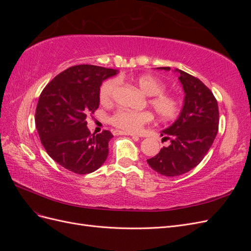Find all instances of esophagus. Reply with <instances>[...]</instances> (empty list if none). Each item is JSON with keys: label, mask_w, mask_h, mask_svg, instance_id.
I'll list each match as a JSON object with an SVG mask.
<instances>
[{"label": "esophagus", "mask_w": 251, "mask_h": 251, "mask_svg": "<svg viewBox=\"0 0 251 251\" xmlns=\"http://www.w3.org/2000/svg\"><path fill=\"white\" fill-rule=\"evenodd\" d=\"M114 135H127V136H133V137H135V136H136V135H134L132 133L124 132V131H114Z\"/></svg>", "instance_id": "esophagus-1"}]
</instances>
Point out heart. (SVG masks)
Returning <instances> with one entry per match:
<instances>
[{"label":"heart","instance_id":"b5f03b06","mask_svg":"<svg viewBox=\"0 0 251 251\" xmlns=\"http://www.w3.org/2000/svg\"><path fill=\"white\" fill-rule=\"evenodd\" d=\"M135 83L143 93L150 95L149 104L161 119L169 120L178 115L179 101L176 97L165 92L166 85L161 78L151 74H143L135 79ZM117 87V79L105 80L100 89V101L102 104H110L115 96ZM151 120L153 114L149 111L134 112L119 109L110 117V124L125 132L136 133Z\"/></svg>","mask_w":251,"mask_h":251}]
</instances>
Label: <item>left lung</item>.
I'll use <instances>...</instances> for the list:
<instances>
[{
  "mask_svg": "<svg viewBox=\"0 0 251 251\" xmlns=\"http://www.w3.org/2000/svg\"><path fill=\"white\" fill-rule=\"evenodd\" d=\"M160 69L171 70L170 67ZM180 81L185 98L180 116L162 131L163 139L171 140L168 148L148 159L157 173L168 177L185 174L198 165L207 154L219 128V109L216 97L204 83L182 70Z\"/></svg>",
  "mask_w": 251,
  "mask_h": 251,
  "instance_id": "8db88e82",
  "label": "left lung"
}]
</instances>
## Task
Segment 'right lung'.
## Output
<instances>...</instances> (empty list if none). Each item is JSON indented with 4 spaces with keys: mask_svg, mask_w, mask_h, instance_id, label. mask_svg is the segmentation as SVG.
Wrapping results in <instances>:
<instances>
[{
    "mask_svg": "<svg viewBox=\"0 0 251 251\" xmlns=\"http://www.w3.org/2000/svg\"><path fill=\"white\" fill-rule=\"evenodd\" d=\"M116 70L93 65L68 68L44 88L35 126L48 155L63 168L85 175L98 170L109 155L110 131L91 134L87 118L100 107L102 80Z\"/></svg>",
    "mask_w": 251,
    "mask_h": 251,
    "instance_id": "obj_1",
    "label": "right lung"
}]
</instances>
